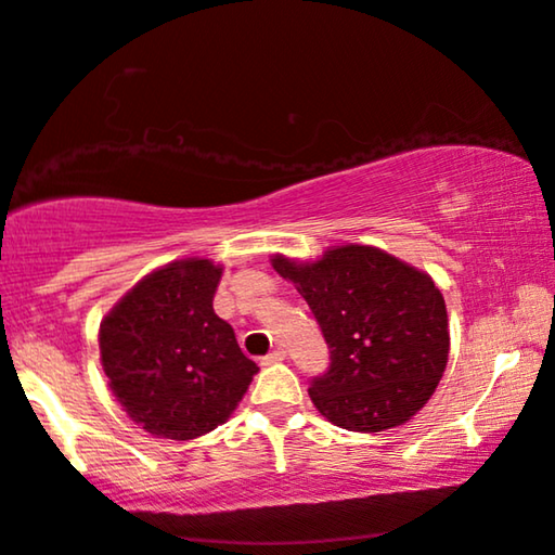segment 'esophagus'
Instances as JSON below:
<instances>
[{
	"instance_id": "34e87169",
	"label": "esophagus",
	"mask_w": 555,
	"mask_h": 555,
	"mask_svg": "<svg viewBox=\"0 0 555 555\" xmlns=\"http://www.w3.org/2000/svg\"><path fill=\"white\" fill-rule=\"evenodd\" d=\"M281 360H286V350L284 348H274L271 353H267L261 358V365H274L281 363Z\"/></svg>"
}]
</instances>
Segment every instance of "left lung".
Masks as SVG:
<instances>
[{"label":"left lung","instance_id":"left-lung-1","mask_svg":"<svg viewBox=\"0 0 555 555\" xmlns=\"http://www.w3.org/2000/svg\"><path fill=\"white\" fill-rule=\"evenodd\" d=\"M331 348L311 380L321 415L350 433L408 422L442 380L450 356L444 298L435 281L375 246H338L315 263L274 257Z\"/></svg>","mask_w":555,"mask_h":555}]
</instances>
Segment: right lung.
<instances>
[{"label":"right lung","instance_id":"add662e5","mask_svg":"<svg viewBox=\"0 0 555 555\" xmlns=\"http://www.w3.org/2000/svg\"><path fill=\"white\" fill-rule=\"evenodd\" d=\"M222 269L182 259L153 271L101 323V360L128 417L145 433L195 439L232 415L254 360L212 309Z\"/></svg>","mask_w":555,"mask_h":555}]
</instances>
